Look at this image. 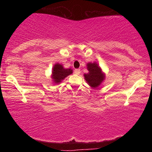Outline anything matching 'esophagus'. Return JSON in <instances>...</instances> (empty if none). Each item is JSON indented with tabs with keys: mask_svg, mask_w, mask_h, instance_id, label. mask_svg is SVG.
<instances>
[{
	"mask_svg": "<svg viewBox=\"0 0 152 152\" xmlns=\"http://www.w3.org/2000/svg\"><path fill=\"white\" fill-rule=\"evenodd\" d=\"M74 73H75V74H77V75L80 74V73H81V70H80L79 69H75V70H74Z\"/></svg>",
	"mask_w": 152,
	"mask_h": 152,
	"instance_id": "34e87169",
	"label": "esophagus"
}]
</instances>
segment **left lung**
I'll list each match as a JSON object with an SVG mask.
<instances>
[{
  "label": "left lung",
  "mask_w": 152,
  "mask_h": 152,
  "mask_svg": "<svg viewBox=\"0 0 152 152\" xmlns=\"http://www.w3.org/2000/svg\"><path fill=\"white\" fill-rule=\"evenodd\" d=\"M86 66L88 72L83 74L85 80L91 88H97L105 80L106 75L96 62L88 63Z\"/></svg>",
  "instance_id": "8db88e82"
}]
</instances>
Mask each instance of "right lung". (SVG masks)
Segmentation results:
<instances>
[{
	"mask_svg": "<svg viewBox=\"0 0 152 152\" xmlns=\"http://www.w3.org/2000/svg\"><path fill=\"white\" fill-rule=\"evenodd\" d=\"M73 73V70L71 69H65L62 64L56 63L52 69L51 78L54 84H59L61 83L64 78Z\"/></svg>",
	"mask_w": 152,
	"mask_h": 152,
	"instance_id": "obj_1",
	"label": "right lung"
}]
</instances>
